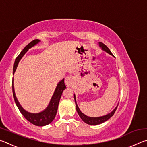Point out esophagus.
<instances>
[{
    "label": "esophagus",
    "instance_id": "34e87169",
    "mask_svg": "<svg viewBox=\"0 0 147 147\" xmlns=\"http://www.w3.org/2000/svg\"><path fill=\"white\" fill-rule=\"evenodd\" d=\"M65 82L67 87H69L71 86V84L73 83V78L71 76H68L65 78Z\"/></svg>",
    "mask_w": 147,
    "mask_h": 147
}]
</instances>
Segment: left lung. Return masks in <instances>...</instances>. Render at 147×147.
<instances>
[{"instance_id":"left-lung-1","label":"left lung","mask_w":147,"mask_h":147,"mask_svg":"<svg viewBox=\"0 0 147 147\" xmlns=\"http://www.w3.org/2000/svg\"><path fill=\"white\" fill-rule=\"evenodd\" d=\"M98 44H99V47H100L102 51L106 52L107 53H108L109 54H110V55L113 56L112 53H111V52L110 51V50L108 48V47H107L106 45H104V43H102V42H98ZM74 102H75V104H76V111L78 113L80 117L81 118L82 120L84 123H86L88 124H89V125H97V124H100L101 123H104V122L106 121H108L109 118L111 117L113 115V114H114V113H115L116 109L118 106V104H117V106L115 108H114V109L112 111H111L110 113L106 114V115H105L97 117H89L88 115H85V114L82 112L81 110L79 108L78 104H77V103H76L75 94H74Z\"/></svg>"}]
</instances>
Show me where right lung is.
Masks as SVG:
<instances>
[{"label": "right lung", "instance_id": "obj_1", "mask_svg": "<svg viewBox=\"0 0 147 147\" xmlns=\"http://www.w3.org/2000/svg\"><path fill=\"white\" fill-rule=\"evenodd\" d=\"M39 42H40L39 39H35V40L31 41L30 43L24 47V49L21 52V53L19 54V55L17 57L16 61H15L13 74H14L15 72L16 71L19 61L21 60V59L23 58V56L26 54V52L28 51L30 49L32 48V47H33L34 46L38 44ZM65 89H66V86L65 85L63 78L58 82L48 106H47L43 111H41V112L34 113L28 112V111H26L25 109L21 106V104H20L16 96V93H15L13 79V82H12V91H13L15 102H16L17 108H18L19 111H21V113H22V115L25 117L26 120H28L30 123L34 124V125L38 126H46L47 124H49L53 122L54 119L56 117L57 110H58L59 100H60L62 93H63Z\"/></svg>", "mask_w": 147, "mask_h": 147}]
</instances>
